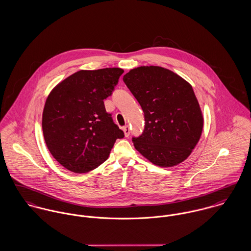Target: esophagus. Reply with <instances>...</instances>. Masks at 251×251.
I'll list each match as a JSON object with an SVG mask.
<instances>
[{"instance_id": "obj_1", "label": "esophagus", "mask_w": 251, "mask_h": 251, "mask_svg": "<svg viewBox=\"0 0 251 251\" xmlns=\"http://www.w3.org/2000/svg\"><path fill=\"white\" fill-rule=\"evenodd\" d=\"M123 130H124V132H125V136H126V137H128V136H129V133H130V129H129L128 126H125L123 127Z\"/></svg>"}]
</instances>
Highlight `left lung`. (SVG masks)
<instances>
[{"mask_svg": "<svg viewBox=\"0 0 251 251\" xmlns=\"http://www.w3.org/2000/svg\"><path fill=\"white\" fill-rule=\"evenodd\" d=\"M123 79L145 115L142 135L132 138L135 149L160 167H173L185 160L204 126L191 85L177 73L155 66L130 70Z\"/></svg>", "mask_w": 251, "mask_h": 251, "instance_id": "left-lung-1", "label": "left lung"}]
</instances>
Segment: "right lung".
Here are the masks:
<instances>
[{
  "instance_id": "add662e5",
  "label": "right lung",
  "mask_w": 251,
  "mask_h": 251,
  "mask_svg": "<svg viewBox=\"0 0 251 251\" xmlns=\"http://www.w3.org/2000/svg\"><path fill=\"white\" fill-rule=\"evenodd\" d=\"M124 70L79 71L49 94L42 113V131L52 156L66 169L87 173L102 164L114 143L125 136L105 110Z\"/></svg>"
}]
</instances>
